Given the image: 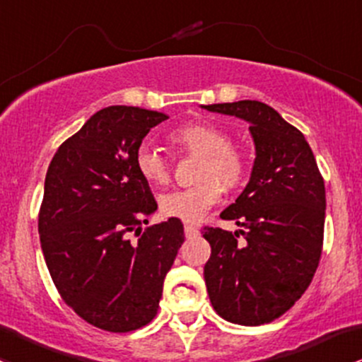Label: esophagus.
<instances>
[{
  "mask_svg": "<svg viewBox=\"0 0 362 362\" xmlns=\"http://www.w3.org/2000/svg\"><path fill=\"white\" fill-rule=\"evenodd\" d=\"M184 232H185V238H189V239L196 238V235L199 234V230H197L194 226H185L184 227Z\"/></svg>",
  "mask_w": 362,
  "mask_h": 362,
  "instance_id": "esophagus-1",
  "label": "esophagus"
}]
</instances>
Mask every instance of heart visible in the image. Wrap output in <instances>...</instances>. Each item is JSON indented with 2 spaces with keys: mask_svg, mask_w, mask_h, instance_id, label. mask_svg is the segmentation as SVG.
<instances>
[{
  "mask_svg": "<svg viewBox=\"0 0 362 362\" xmlns=\"http://www.w3.org/2000/svg\"><path fill=\"white\" fill-rule=\"evenodd\" d=\"M170 140L182 151L197 156V184L178 189L159 199V210L168 218L197 223L222 197L223 187H241L250 177V152L243 144L229 140V132L208 121L185 123L170 132ZM135 165L140 177L152 187H166L171 168L166 156L149 144L136 149Z\"/></svg>",
  "mask_w": 362,
  "mask_h": 362,
  "instance_id": "1",
  "label": "heart"
}]
</instances>
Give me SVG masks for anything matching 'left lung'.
I'll return each instance as SVG.
<instances>
[{
	"instance_id": "8db88e82",
	"label": "left lung",
	"mask_w": 362,
	"mask_h": 362,
	"mask_svg": "<svg viewBox=\"0 0 362 362\" xmlns=\"http://www.w3.org/2000/svg\"><path fill=\"white\" fill-rule=\"evenodd\" d=\"M203 107L248 121L257 151L248 185L220 213L243 230L203 229L211 246L204 265L210 302L234 325L272 322L305 293L319 265L325 180L303 133L271 105L239 100Z\"/></svg>"
}]
</instances>
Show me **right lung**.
<instances>
[{"label":"right lung","mask_w":362,"mask_h":362,"mask_svg":"<svg viewBox=\"0 0 362 362\" xmlns=\"http://www.w3.org/2000/svg\"><path fill=\"white\" fill-rule=\"evenodd\" d=\"M165 119L130 105L102 109L57 149L45 178L37 230L53 284L79 317L105 332L128 333L156 317L185 239L177 218L142 232L158 203L135 154Z\"/></svg>","instance_id":"1"}]
</instances>
